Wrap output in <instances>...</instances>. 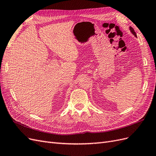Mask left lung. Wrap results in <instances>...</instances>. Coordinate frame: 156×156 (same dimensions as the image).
Segmentation results:
<instances>
[{"mask_svg":"<svg viewBox=\"0 0 156 156\" xmlns=\"http://www.w3.org/2000/svg\"><path fill=\"white\" fill-rule=\"evenodd\" d=\"M129 30H130V31H131L132 34H133L135 37H136V33H135V30H134L133 28H132L131 27H129Z\"/></svg>","mask_w":156,"mask_h":156,"instance_id":"1","label":"left lung"}]
</instances>
